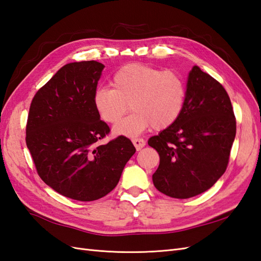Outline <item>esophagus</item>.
Segmentation results:
<instances>
[{"mask_svg": "<svg viewBox=\"0 0 261 261\" xmlns=\"http://www.w3.org/2000/svg\"><path fill=\"white\" fill-rule=\"evenodd\" d=\"M132 142H133V144H134L135 148L137 150H141L144 147V146L146 145V143H145V141H144L143 138H133Z\"/></svg>", "mask_w": 261, "mask_h": 261, "instance_id": "34e87169", "label": "esophagus"}]
</instances>
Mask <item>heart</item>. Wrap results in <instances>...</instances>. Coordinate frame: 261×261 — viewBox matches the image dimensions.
<instances>
[{"mask_svg":"<svg viewBox=\"0 0 261 261\" xmlns=\"http://www.w3.org/2000/svg\"><path fill=\"white\" fill-rule=\"evenodd\" d=\"M113 87H100L93 95L98 116L106 123L118 122L114 134L136 136L150 126L165 129L181 115L186 100V83L178 73L163 71L142 63L119 68L112 79Z\"/></svg>","mask_w":261,"mask_h":261,"instance_id":"obj_1","label":"heart"}]
</instances>
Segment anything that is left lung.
<instances>
[{"label":"left lung","instance_id":"1","mask_svg":"<svg viewBox=\"0 0 261 261\" xmlns=\"http://www.w3.org/2000/svg\"><path fill=\"white\" fill-rule=\"evenodd\" d=\"M234 136L236 118L224 86L194 66L181 115L148 139L160 155L154 186L179 199L206 192L225 173Z\"/></svg>","mask_w":261,"mask_h":261}]
</instances>
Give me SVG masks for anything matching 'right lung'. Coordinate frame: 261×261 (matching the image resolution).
<instances>
[{
  "label": "right lung",
  "instance_id": "add662e5",
  "mask_svg": "<svg viewBox=\"0 0 261 261\" xmlns=\"http://www.w3.org/2000/svg\"><path fill=\"white\" fill-rule=\"evenodd\" d=\"M104 67L96 61L64 65L30 106L25 139L37 174L55 192L80 201L111 193L136 151L125 136L98 145L110 133L93 104Z\"/></svg>",
  "mask_w": 261,
  "mask_h": 261
}]
</instances>
